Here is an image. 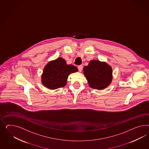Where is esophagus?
I'll return each instance as SVG.
<instances>
[{
    "label": "esophagus",
    "instance_id": "obj_1",
    "mask_svg": "<svg viewBox=\"0 0 149 149\" xmlns=\"http://www.w3.org/2000/svg\"><path fill=\"white\" fill-rule=\"evenodd\" d=\"M77 68H78L79 72H81L82 71V68H83V66H82V65H79Z\"/></svg>",
    "mask_w": 149,
    "mask_h": 149
}]
</instances>
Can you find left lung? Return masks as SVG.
<instances>
[{"instance_id":"1","label":"left lung","mask_w":149,"mask_h":149,"mask_svg":"<svg viewBox=\"0 0 149 149\" xmlns=\"http://www.w3.org/2000/svg\"><path fill=\"white\" fill-rule=\"evenodd\" d=\"M84 74L92 88L103 89L111 84L112 80V69L104 62L92 60L84 68Z\"/></svg>"}]
</instances>
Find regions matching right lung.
<instances>
[{
	"instance_id": "right-lung-1",
	"label": "right lung",
	"mask_w": 149,
	"mask_h": 149,
	"mask_svg": "<svg viewBox=\"0 0 149 149\" xmlns=\"http://www.w3.org/2000/svg\"><path fill=\"white\" fill-rule=\"evenodd\" d=\"M77 71L74 65L67 64L61 57L57 58L45 66L42 75V84L50 89L63 87L67 84L69 75Z\"/></svg>"
}]
</instances>
